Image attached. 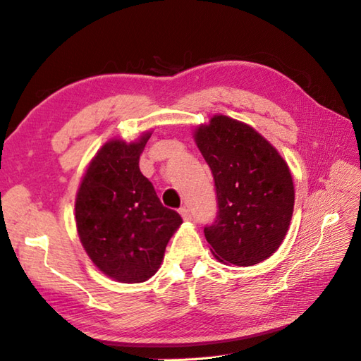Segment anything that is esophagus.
Masks as SVG:
<instances>
[{"label":"esophagus","instance_id":"34e87169","mask_svg":"<svg viewBox=\"0 0 361 361\" xmlns=\"http://www.w3.org/2000/svg\"><path fill=\"white\" fill-rule=\"evenodd\" d=\"M180 214H181V216H183V220H186V221L192 220V214H190V211H189V209H188L186 206H183V207L180 209Z\"/></svg>","mask_w":361,"mask_h":361}]
</instances>
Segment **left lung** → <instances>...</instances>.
<instances>
[{"label":"left lung","instance_id":"1","mask_svg":"<svg viewBox=\"0 0 361 361\" xmlns=\"http://www.w3.org/2000/svg\"><path fill=\"white\" fill-rule=\"evenodd\" d=\"M214 175L219 215L204 228L221 263L254 266L269 258L286 237L295 190L288 163L249 124L214 115L194 130Z\"/></svg>","mask_w":361,"mask_h":361}]
</instances>
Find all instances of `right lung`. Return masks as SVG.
<instances>
[{
    "label": "right lung",
    "instance_id": "add662e5",
    "mask_svg": "<svg viewBox=\"0 0 361 361\" xmlns=\"http://www.w3.org/2000/svg\"><path fill=\"white\" fill-rule=\"evenodd\" d=\"M152 132L132 142H104L82 175L75 198L80 241L99 271L120 283H142L160 269L164 250L183 220L161 204L140 171Z\"/></svg>",
    "mask_w": 361,
    "mask_h": 361
}]
</instances>
